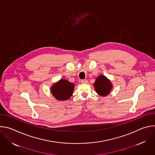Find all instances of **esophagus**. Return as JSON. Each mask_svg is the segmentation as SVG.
<instances>
[{"mask_svg":"<svg viewBox=\"0 0 155 155\" xmlns=\"http://www.w3.org/2000/svg\"><path fill=\"white\" fill-rule=\"evenodd\" d=\"M81 83L86 84V83H87V80H86V79H83V80H81Z\"/></svg>","mask_w":155,"mask_h":155,"instance_id":"esophagus-1","label":"esophagus"}]
</instances>
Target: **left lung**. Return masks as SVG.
Instances as JSON below:
<instances>
[{
  "label": "left lung",
  "instance_id": "left-lung-1",
  "mask_svg": "<svg viewBox=\"0 0 155 155\" xmlns=\"http://www.w3.org/2000/svg\"><path fill=\"white\" fill-rule=\"evenodd\" d=\"M94 86L97 93L102 96L108 95L112 87L111 83L104 75H100L97 78Z\"/></svg>",
  "mask_w": 155,
  "mask_h": 155
}]
</instances>
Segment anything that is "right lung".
Masks as SVG:
<instances>
[{
	"label": "right lung",
	"mask_w": 155,
	"mask_h": 155,
	"mask_svg": "<svg viewBox=\"0 0 155 155\" xmlns=\"http://www.w3.org/2000/svg\"><path fill=\"white\" fill-rule=\"evenodd\" d=\"M74 84L65 80H61L51 87V93L59 101L67 100L72 95Z\"/></svg>",
	"instance_id": "obj_1"
}]
</instances>
